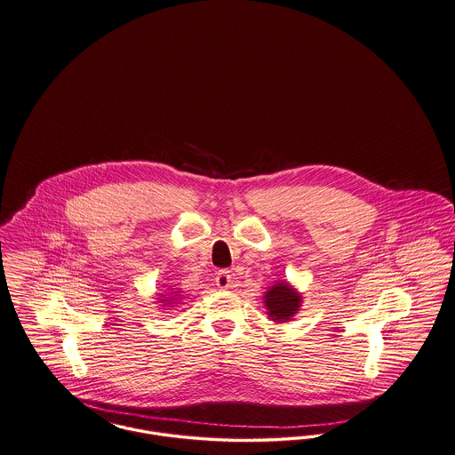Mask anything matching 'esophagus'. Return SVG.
I'll list each match as a JSON object with an SVG mask.
<instances>
[{
    "mask_svg": "<svg viewBox=\"0 0 455 455\" xmlns=\"http://www.w3.org/2000/svg\"><path fill=\"white\" fill-rule=\"evenodd\" d=\"M215 284H217V288H220V290L231 288V284H233V274L229 273V271H219L217 275H215Z\"/></svg>",
    "mask_w": 455,
    "mask_h": 455,
    "instance_id": "1",
    "label": "esophagus"
}]
</instances>
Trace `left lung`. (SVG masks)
I'll return each instance as SVG.
<instances>
[{
	"instance_id": "1",
	"label": "left lung",
	"mask_w": 455,
	"mask_h": 455,
	"mask_svg": "<svg viewBox=\"0 0 455 455\" xmlns=\"http://www.w3.org/2000/svg\"><path fill=\"white\" fill-rule=\"evenodd\" d=\"M266 307L274 321H288L300 307V297L291 290V286L281 283L273 286L266 293Z\"/></svg>"
}]
</instances>
